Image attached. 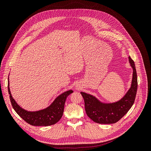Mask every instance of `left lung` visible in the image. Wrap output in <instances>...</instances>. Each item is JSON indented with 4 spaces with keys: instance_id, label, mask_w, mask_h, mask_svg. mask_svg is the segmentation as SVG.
Wrapping results in <instances>:
<instances>
[{
    "instance_id": "obj_1",
    "label": "left lung",
    "mask_w": 151,
    "mask_h": 151,
    "mask_svg": "<svg viewBox=\"0 0 151 151\" xmlns=\"http://www.w3.org/2000/svg\"><path fill=\"white\" fill-rule=\"evenodd\" d=\"M130 65L133 68V76L130 88L120 101L113 103H103L93 96L81 92L84 100L87 115L96 123L111 124L119 121L126 115L134 103L137 90V76L134 60L129 57Z\"/></svg>"
}]
</instances>
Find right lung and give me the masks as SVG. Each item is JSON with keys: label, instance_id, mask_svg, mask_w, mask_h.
I'll return each instance as SVG.
<instances>
[{"label": "right lung", "instance_id": "right-lung-1", "mask_svg": "<svg viewBox=\"0 0 151 151\" xmlns=\"http://www.w3.org/2000/svg\"><path fill=\"white\" fill-rule=\"evenodd\" d=\"M9 80V79H8ZM9 81H8V83ZM8 92L12 108L26 122L33 126H49L55 124L63 115L65 100L73 91L69 90L62 93L55 99L50 106L37 111H28L21 108L13 99L8 83Z\"/></svg>", "mask_w": 151, "mask_h": 151}]
</instances>
